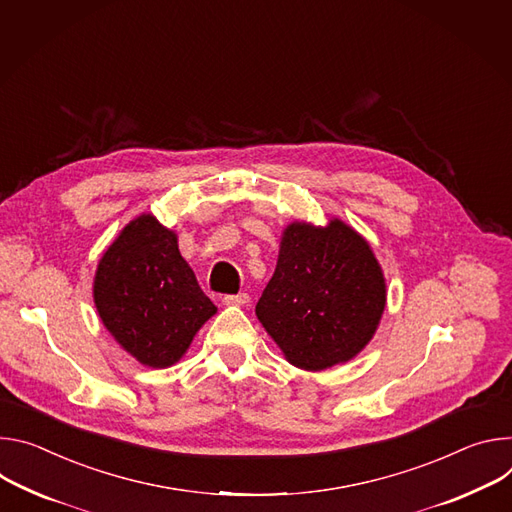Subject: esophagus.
Segmentation results:
<instances>
[{
	"instance_id": "esophagus-1",
	"label": "esophagus",
	"mask_w": 512,
	"mask_h": 512,
	"mask_svg": "<svg viewBox=\"0 0 512 512\" xmlns=\"http://www.w3.org/2000/svg\"><path fill=\"white\" fill-rule=\"evenodd\" d=\"M248 301H250V295H248V293L225 295V297H223V305H227V307H240V305H246Z\"/></svg>"
}]
</instances>
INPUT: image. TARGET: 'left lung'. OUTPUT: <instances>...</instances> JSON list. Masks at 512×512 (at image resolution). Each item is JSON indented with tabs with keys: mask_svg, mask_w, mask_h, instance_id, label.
Returning a JSON list of instances; mask_svg holds the SVG:
<instances>
[{
	"mask_svg": "<svg viewBox=\"0 0 512 512\" xmlns=\"http://www.w3.org/2000/svg\"><path fill=\"white\" fill-rule=\"evenodd\" d=\"M386 282L370 244L342 219L295 221L256 317L285 358L319 372L356 358L376 333Z\"/></svg>",
	"mask_w": 512,
	"mask_h": 512,
	"instance_id": "left-lung-1",
	"label": "left lung"
}]
</instances>
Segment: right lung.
Instances as JSON below:
<instances>
[{
    "label": "right lung",
    "instance_id": "right-lung-1",
    "mask_svg": "<svg viewBox=\"0 0 512 512\" xmlns=\"http://www.w3.org/2000/svg\"><path fill=\"white\" fill-rule=\"evenodd\" d=\"M93 301L113 339L150 368L179 362L217 313L181 256L177 234L150 213L132 219L103 252Z\"/></svg>",
    "mask_w": 512,
    "mask_h": 512
}]
</instances>
